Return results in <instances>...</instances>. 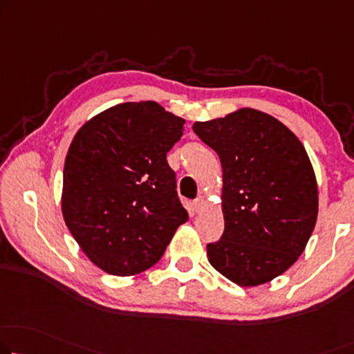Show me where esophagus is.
<instances>
[{
  "label": "esophagus",
  "mask_w": 354,
  "mask_h": 354,
  "mask_svg": "<svg viewBox=\"0 0 354 354\" xmlns=\"http://www.w3.org/2000/svg\"><path fill=\"white\" fill-rule=\"evenodd\" d=\"M202 208H203V197L202 195H198V197L192 202V209H194V213H200Z\"/></svg>",
  "instance_id": "esophagus-1"
}]
</instances>
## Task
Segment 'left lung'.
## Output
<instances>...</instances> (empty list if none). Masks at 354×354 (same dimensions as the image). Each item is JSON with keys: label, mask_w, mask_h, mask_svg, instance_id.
<instances>
[{"label": "left lung", "mask_w": 354, "mask_h": 354, "mask_svg": "<svg viewBox=\"0 0 354 354\" xmlns=\"http://www.w3.org/2000/svg\"><path fill=\"white\" fill-rule=\"evenodd\" d=\"M223 165L224 232L208 261L239 286L286 272L312 235L318 187L307 151L288 127L257 109L195 122Z\"/></svg>", "instance_id": "left-lung-1"}]
</instances>
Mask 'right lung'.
<instances>
[{
  "mask_svg": "<svg viewBox=\"0 0 354 354\" xmlns=\"http://www.w3.org/2000/svg\"><path fill=\"white\" fill-rule=\"evenodd\" d=\"M183 125L156 102L122 103L95 115L73 140L63 218L88 259L109 275L154 266L189 219L167 162Z\"/></svg>",
  "mask_w": 354,
  "mask_h": 354,
  "instance_id": "1",
  "label": "right lung"
}]
</instances>
